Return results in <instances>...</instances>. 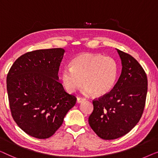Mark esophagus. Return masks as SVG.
Returning a JSON list of instances; mask_svg holds the SVG:
<instances>
[{
	"label": "esophagus",
	"instance_id": "obj_1",
	"mask_svg": "<svg viewBox=\"0 0 158 158\" xmlns=\"http://www.w3.org/2000/svg\"><path fill=\"white\" fill-rule=\"evenodd\" d=\"M86 100V99L84 98H81V97H78L77 98V103H81V102H83Z\"/></svg>",
	"mask_w": 158,
	"mask_h": 158
}]
</instances>
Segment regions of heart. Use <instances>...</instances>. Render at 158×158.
Here are the masks:
<instances>
[{
  "mask_svg": "<svg viewBox=\"0 0 158 158\" xmlns=\"http://www.w3.org/2000/svg\"><path fill=\"white\" fill-rule=\"evenodd\" d=\"M71 66L61 69V81L69 93H73L81 84V92L95 97L107 94L114 86L117 65L114 59L99 54L82 53L71 61Z\"/></svg>",
  "mask_w": 158,
  "mask_h": 158,
  "instance_id": "obj_1",
  "label": "heart"
}]
</instances>
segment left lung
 <instances>
[{"instance_id":"left-lung-1","label":"left lung","mask_w":158,"mask_h":158,"mask_svg":"<svg viewBox=\"0 0 158 158\" xmlns=\"http://www.w3.org/2000/svg\"><path fill=\"white\" fill-rule=\"evenodd\" d=\"M122 61V73L110 92L93 100L89 117L93 131L110 140L128 133L140 119L145 105L148 78L143 68L131 55L117 49Z\"/></svg>"}]
</instances>
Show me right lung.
Listing matches in <instances>:
<instances>
[{"instance_id": "right-lung-1", "label": "right lung", "mask_w": 158, "mask_h": 158, "mask_svg": "<svg viewBox=\"0 0 158 158\" xmlns=\"http://www.w3.org/2000/svg\"><path fill=\"white\" fill-rule=\"evenodd\" d=\"M61 48L26 53L15 60L6 84L10 112L23 132L38 139L52 137L75 105L76 97L59 81Z\"/></svg>"}]
</instances>
